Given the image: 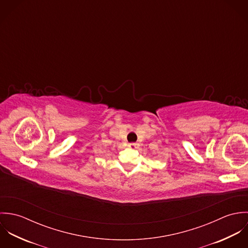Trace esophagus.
<instances>
[{
    "label": "esophagus",
    "instance_id": "esophagus-1",
    "mask_svg": "<svg viewBox=\"0 0 248 248\" xmlns=\"http://www.w3.org/2000/svg\"><path fill=\"white\" fill-rule=\"evenodd\" d=\"M130 148H132V149H137V148H139V146H140V144L139 143H129V145H128Z\"/></svg>",
    "mask_w": 248,
    "mask_h": 248
}]
</instances>
